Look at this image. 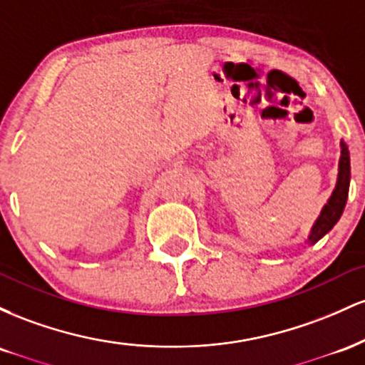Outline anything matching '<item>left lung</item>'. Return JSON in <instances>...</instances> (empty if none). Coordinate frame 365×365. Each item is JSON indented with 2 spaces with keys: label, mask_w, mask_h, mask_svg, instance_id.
I'll use <instances>...</instances> for the list:
<instances>
[{
  "label": "left lung",
  "mask_w": 365,
  "mask_h": 365,
  "mask_svg": "<svg viewBox=\"0 0 365 365\" xmlns=\"http://www.w3.org/2000/svg\"><path fill=\"white\" fill-rule=\"evenodd\" d=\"M349 188H350V153L349 145L340 140V161H338V177L336 185L331 192L328 202L321 209L319 216L314 221L311 232L307 235V244L314 245L319 242L326 233L331 232L334 225L338 223L343 215V209L346 206V199H349Z\"/></svg>",
  "instance_id": "8db88e82"
}]
</instances>
